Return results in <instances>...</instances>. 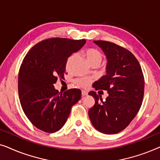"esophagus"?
Listing matches in <instances>:
<instances>
[{"instance_id": "1", "label": "esophagus", "mask_w": 160, "mask_h": 160, "mask_svg": "<svg viewBox=\"0 0 160 160\" xmlns=\"http://www.w3.org/2000/svg\"><path fill=\"white\" fill-rule=\"evenodd\" d=\"M88 95V92H87V91H85V90L82 91V96H85V95Z\"/></svg>"}]
</instances>
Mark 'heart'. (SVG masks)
<instances>
[{
  "label": "heart",
  "instance_id": "obj_1",
  "mask_svg": "<svg viewBox=\"0 0 160 160\" xmlns=\"http://www.w3.org/2000/svg\"><path fill=\"white\" fill-rule=\"evenodd\" d=\"M85 56H86L87 60L90 65L95 64L99 65L100 62H102V58H103L102 52L95 49H87L85 52ZM72 58H73V56H71L68 58V60L67 61V65L69 64ZM92 81L93 80L91 78H77L73 81V82L78 87L87 88L91 84V83L92 82Z\"/></svg>",
  "mask_w": 160,
  "mask_h": 160
}]
</instances>
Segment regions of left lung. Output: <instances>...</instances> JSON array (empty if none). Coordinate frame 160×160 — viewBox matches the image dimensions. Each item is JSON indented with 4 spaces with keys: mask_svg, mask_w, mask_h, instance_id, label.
Masks as SVG:
<instances>
[{
    "mask_svg": "<svg viewBox=\"0 0 160 160\" xmlns=\"http://www.w3.org/2000/svg\"><path fill=\"white\" fill-rule=\"evenodd\" d=\"M106 54V75L95 83L96 90L108 93L105 101L96 92L89 117L96 130L104 134H115L128 127L138 112L144 94V76L136 58L128 49L106 41H94Z\"/></svg>",
    "mask_w": 160,
    "mask_h": 160,
    "instance_id": "left-lung-1",
    "label": "left lung"
}]
</instances>
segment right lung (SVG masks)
Returning a JSON list of instances; mask_svg holds the SVG:
<instances>
[{
	"label": "right lung",
	"instance_id": "1",
	"mask_svg": "<svg viewBox=\"0 0 160 160\" xmlns=\"http://www.w3.org/2000/svg\"><path fill=\"white\" fill-rule=\"evenodd\" d=\"M86 40L51 38L33 46L22 62L18 93L22 110L30 122L43 132L60 130L82 92L71 89L59 92L54 84L64 78L68 58L78 51Z\"/></svg>",
	"mask_w": 160,
	"mask_h": 160
}]
</instances>
